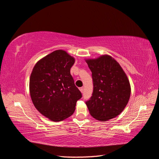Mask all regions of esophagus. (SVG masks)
Instances as JSON below:
<instances>
[{
  "label": "esophagus",
  "instance_id": "34e87169",
  "mask_svg": "<svg viewBox=\"0 0 159 159\" xmlns=\"http://www.w3.org/2000/svg\"><path fill=\"white\" fill-rule=\"evenodd\" d=\"M84 88H83V87H81V88H80V91L81 93H83V91H84Z\"/></svg>",
  "mask_w": 159,
  "mask_h": 159
}]
</instances>
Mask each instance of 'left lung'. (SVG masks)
<instances>
[{
    "mask_svg": "<svg viewBox=\"0 0 159 159\" xmlns=\"http://www.w3.org/2000/svg\"><path fill=\"white\" fill-rule=\"evenodd\" d=\"M92 73V96L85 102L91 116L105 121L121 113L131 95L127 76L111 56L103 55L97 59L86 60Z\"/></svg>",
    "mask_w": 159,
    "mask_h": 159,
    "instance_id": "1",
    "label": "left lung"
}]
</instances>
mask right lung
<instances>
[{
  "label": "right lung",
  "instance_id": "obj_1",
  "mask_svg": "<svg viewBox=\"0 0 159 159\" xmlns=\"http://www.w3.org/2000/svg\"><path fill=\"white\" fill-rule=\"evenodd\" d=\"M74 57L62 50H56L38 61L30 78L32 103L42 115L53 121L70 117L82 95L74 84L70 69Z\"/></svg>",
  "mask_w": 159,
  "mask_h": 159
}]
</instances>
